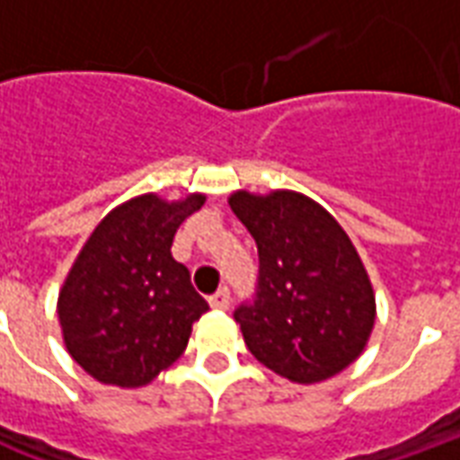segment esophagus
Segmentation results:
<instances>
[{"mask_svg":"<svg viewBox=\"0 0 460 460\" xmlns=\"http://www.w3.org/2000/svg\"><path fill=\"white\" fill-rule=\"evenodd\" d=\"M229 303H231V296H229V290H226V288H219L209 298V305L214 310H229Z\"/></svg>","mask_w":460,"mask_h":460,"instance_id":"obj_1","label":"esophagus"}]
</instances>
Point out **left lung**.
Returning a JSON list of instances; mask_svg holds the SVG:
<instances>
[{
  "instance_id": "left-lung-1",
  "label": "left lung",
  "mask_w": 460,
  "mask_h": 460,
  "mask_svg": "<svg viewBox=\"0 0 460 460\" xmlns=\"http://www.w3.org/2000/svg\"><path fill=\"white\" fill-rule=\"evenodd\" d=\"M231 211L259 246V293L234 318L261 365L296 385L340 375L365 352L376 318L355 243L318 201L293 190H236Z\"/></svg>"
}]
</instances>
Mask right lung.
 I'll return each mask as SVG.
<instances>
[{
  "instance_id": "right-lung-1",
  "label": "right lung",
  "mask_w": 460,
  "mask_h": 460,
  "mask_svg": "<svg viewBox=\"0 0 460 460\" xmlns=\"http://www.w3.org/2000/svg\"><path fill=\"white\" fill-rule=\"evenodd\" d=\"M207 194L167 201L147 191L105 214L58 290V325L75 365L101 385H150L174 365L209 305L172 259L180 224Z\"/></svg>"
}]
</instances>
